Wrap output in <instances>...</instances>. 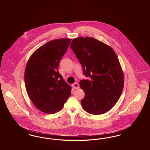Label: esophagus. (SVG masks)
<instances>
[{
  "label": "esophagus",
  "instance_id": "obj_1",
  "mask_svg": "<svg viewBox=\"0 0 150 150\" xmlns=\"http://www.w3.org/2000/svg\"><path fill=\"white\" fill-rule=\"evenodd\" d=\"M72 86H73V88H75V89L79 88V85L78 84V83H77V82H75V83H73V85H72Z\"/></svg>",
  "mask_w": 150,
  "mask_h": 150
}]
</instances>
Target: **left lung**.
Listing matches in <instances>:
<instances>
[{
    "label": "left lung",
    "instance_id": "1",
    "mask_svg": "<svg viewBox=\"0 0 150 150\" xmlns=\"http://www.w3.org/2000/svg\"><path fill=\"white\" fill-rule=\"evenodd\" d=\"M89 80L79 83L85 92L81 100L83 109L99 115L112 108L123 91L124 77L118 57L113 48L93 37L74 38L70 44Z\"/></svg>",
    "mask_w": 150,
    "mask_h": 150
}]
</instances>
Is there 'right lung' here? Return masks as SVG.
I'll use <instances>...</instances> for the list:
<instances>
[{"label":"right lung","mask_w":150,"mask_h":150,"mask_svg":"<svg viewBox=\"0 0 150 150\" xmlns=\"http://www.w3.org/2000/svg\"><path fill=\"white\" fill-rule=\"evenodd\" d=\"M71 41L59 38L49 41L35 50L27 62L26 90L33 105L43 113L59 112L71 95V87L58 71Z\"/></svg>","instance_id":"add662e5"}]
</instances>
